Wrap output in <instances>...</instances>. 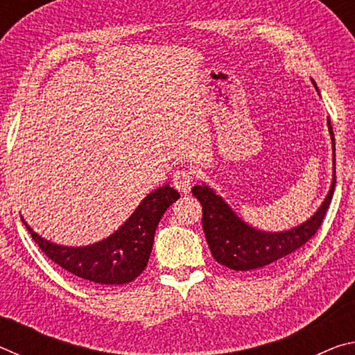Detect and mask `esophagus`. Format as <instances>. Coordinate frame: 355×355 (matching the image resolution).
Listing matches in <instances>:
<instances>
[{
    "label": "esophagus",
    "instance_id": "esophagus-1",
    "mask_svg": "<svg viewBox=\"0 0 355 355\" xmlns=\"http://www.w3.org/2000/svg\"><path fill=\"white\" fill-rule=\"evenodd\" d=\"M192 180H194V172H192L191 169H180L173 173L172 182H173V186H175L180 192L188 194L191 189Z\"/></svg>",
    "mask_w": 355,
    "mask_h": 355
}]
</instances>
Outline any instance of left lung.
<instances>
[{
	"instance_id": "obj_1",
	"label": "left lung",
	"mask_w": 355,
	"mask_h": 355,
	"mask_svg": "<svg viewBox=\"0 0 355 355\" xmlns=\"http://www.w3.org/2000/svg\"><path fill=\"white\" fill-rule=\"evenodd\" d=\"M313 83L315 89L318 86ZM332 139L334 177L326 199L309 220L285 232H263L252 227L233 211L230 205L207 184L194 186L192 196L202 203V225L214 260L233 271H266L284 264L297 249L315 236L329 209L335 189V137L327 119Z\"/></svg>"
}]
</instances>
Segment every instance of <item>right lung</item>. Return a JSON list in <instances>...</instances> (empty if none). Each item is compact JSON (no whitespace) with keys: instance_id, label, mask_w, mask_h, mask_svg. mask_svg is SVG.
I'll return each mask as SVG.
<instances>
[{"instance_id":"obj_1","label":"right lung","mask_w":355,"mask_h":355,"mask_svg":"<svg viewBox=\"0 0 355 355\" xmlns=\"http://www.w3.org/2000/svg\"><path fill=\"white\" fill-rule=\"evenodd\" d=\"M178 199L180 194L169 184L161 186L150 192L119 230L84 248H67L46 241L25 219L21 220L42 252L75 277L100 285H123L133 282L146 269L156 227L166 209Z\"/></svg>"}]
</instances>
